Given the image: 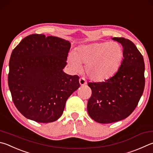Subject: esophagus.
I'll use <instances>...</instances> for the list:
<instances>
[{
    "instance_id": "1",
    "label": "esophagus",
    "mask_w": 153,
    "mask_h": 153,
    "mask_svg": "<svg viewBox=\"0 0 153 153\" xmlns=\"http://www.w3.org/2000/svg\"><path fill=\"white\" fill-rule=\"evenodd\" d=\"M79 83L82 86H84V85L87 84V82H86L85 79H84V78H80L79 80Z\"/></svg>"
}]
</instances>
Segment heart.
I'll list each match as a JSON object with an SVG mask.
<instances>
[{
	"mask_svg": "<svg viewBox=\"0 0 153 153\" xmlns=\"http://www.w3.org/2000/svg\"><path fill=\"white\" fill-rule=\"evenodd\" d=\"M124 57V49L116 41L94 42L84 44L71 53L68 57L69 68L74 72L85 71L94 82H102L110 79L120 68Z\"/></svg>",
	"mask_w": 153,
	"mask_h": 153,
	"instance_id": "obj_1",
	"label": "heart"
}]
</instances>
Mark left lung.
Masks as SVG:
<instances>
[{"label": "left lung", "mask_w": 153, "mask_h": 153, "mask_svg": "<svg viewBox=\"0 0 153 153\" xmlns=\"http://www.w3.org/2000/svg\"><path fill=\"white\" fill-rule=\"evenodd\" d=\"M112 39L121 43L124 49V57L120 68L105 82L88 84L91 90L88 102V114L102 124L120 121L131 114L145 84L144 59L137 47L124 37Z\"/></svg>", "instance_id": "left-lung-1"}]
</instances>
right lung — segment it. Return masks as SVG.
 <instances>
[{"mask_svg": "<svg viewBox=\"0 0 153 153\" xmlns=\"http://www.w3.org/2000/svg\"><path fill=\"white\" fill-rule=\"evenodd\" d=\"M71 43L33 34L13 49L8 83L13 101L25 117L49 123L59 119L68 98L79 87V77L63 72Z\"/></svg>", "mask_w": 153, "mask_h": 153, "instance_id": "obj_1", "label": "right lung"}]
</instances>
